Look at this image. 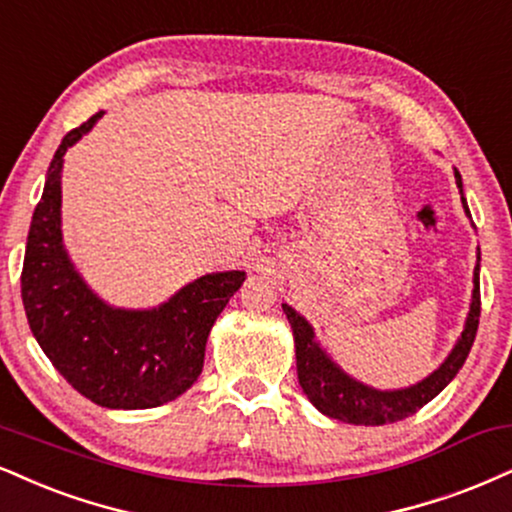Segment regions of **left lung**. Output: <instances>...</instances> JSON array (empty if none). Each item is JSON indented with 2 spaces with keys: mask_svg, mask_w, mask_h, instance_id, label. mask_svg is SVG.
I'll list each match as a JSON object with an SVG mask.
<instances>
[{
  "mask_svg": "<svg viewBox=\"0 0 512 512\" xmlns=\"http://www.w3.org/2000/svg\"><path fill=\"white\" fill-rule=\"evenodd\" d=\"M455 183H458L460 195H463V181L455 171ZM463 205L467 202L463 197ZM470 214V212H467ZM288 322H291L295 336V362H298V379L303 386L305 396L312 400V405L326 417L348 422V424H365V427H379V424L400 422L405 417L415 415L417 410L424 408L434 396L451 384V379L465 365L467 353H470L474 336H477L479 312H482V295H479V257L474 267V293L470 305V317H467L465 331L460 336L458 346L448 355V360L436 369L432 377L420 381L417 386L403 391H377L362 386L360 381L350 379L343 374L334 362L322 353V348L315 343L312 326L305 322L293 307L283 305Z\"/></svg>",
  "mask_w": 512,
  "mask_h": 512,
  "instance_id": "obj_1",
  "label": "left lung"
}]
</instances>
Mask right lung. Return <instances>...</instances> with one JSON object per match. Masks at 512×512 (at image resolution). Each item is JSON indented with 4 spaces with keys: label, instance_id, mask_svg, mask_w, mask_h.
I'll list each match as a JSON object with an SVG mask.
<instances>
[{
    "label": "right lung",
    "instance_id": "obj_1",
    "mask_svg": "<svg viewBox=\"0 0 512 512\" xmlns=\"http://www.w3.org/2000/svg\"><path fill=\"white\" fill-rule=\"evenodd\" d=\"M100 116L66 133L49 164L23 257V307L40 348L78 393L102 408H157L200 377L209 329L245 274L202 276L145 312L114 310L90 293L61 245V157Z\"/></svg>",
    "mask_w": 512,
    "mask_h": 512
}]
</instances>
